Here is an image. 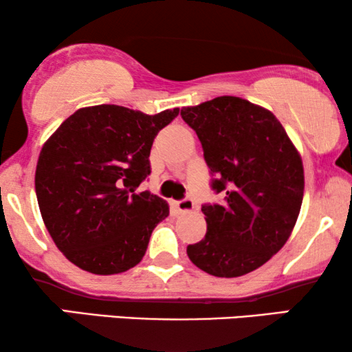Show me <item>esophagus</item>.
I'll use <instances>...</instances> for the list:
<instances>
[{
  "instance_id": "34e87169",
  "label": "esophagus",
  "mask_w": 352,
  "mask_h": 352,
  "mask_svg": "<svg viewBox=\"0 0 352 352\" xmlns=\"http://www.w3.org/2000/svg\"><path fill=\"white\" fill-rule=\"evenodd\" d=\"M175 205H176V208L181 211V213H187V211L194 210V200H192L190 197H186V199L175 201Z\"/></svg>"
}]
</instances>
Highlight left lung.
I'll return each mask as SVG.
<instances>
[{
    "label": "left lung",
    "instance_id": "1",
    "mask_svg": "<svg viewBox=\"0 0 352 352\" xmlns=\"http://www.w3.org/2000/svg\"><path fill=\"white\" fill-rule=\"evenodd\" d=\"M181 117L201 142L224 201L205 204L206 234L187 256L216 277H240L267 263L290 237L305 194L296 147L276 115L235 96H221Z\"/></svg>",
    "mask_w": 352,
    "mask_h": 352
}]
</instances>
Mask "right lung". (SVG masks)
Returning a JSON list of instances; mask_svg holds the SVG:
<instances>
[{"instance_id":"obj_1","label":"right lung","mask_w":352,"mask_h":352,"mask_svg":"<svg viewBox=\"0 0 352 352\" xmlns=\"http://www.w3.org/2000/svg\"><path fill=\"white\" fill-rule=\"evenodd\" d=\"M179 109L147 115L122 105L78 109L47 139L35 190L47 232L64 256L98 276L120 274L146 254L170 206L138 187L151 148Z\"/></svg>"}]
</instances>
